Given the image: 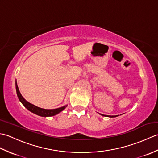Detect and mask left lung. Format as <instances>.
<instances>
[{
  "label": "left lung",
  "mask_w": 158,
  "mask_h": 158,
  "mask_svg": "<svg viewBox=\"0 0 158 158\" xmlns=\"http://www.w3.org/2000/svg\"><path fill=\"white\" fill-rule=\"evenodd\" d=\"M101 115H102V116H106L105 115H102V114H101ZM117 116H118V115H116V116H115V115H109V116H107V117H117Z\"/></svg>",
  "instance_id": "left-lung-1"
}]
</instances>
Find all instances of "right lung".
I'll return each instance as SVG.
<instances>
[{
	"label": "right lung",
	"instance_id": "1",
	"mask_svg": "<svg viewBox=\"0 0 158 158\" xmlns=\"http://www.w3.org/2000/svg\"><path fill=\"white\" fill-rule=\"evenodd\" d=\"M15 88H16V92L17 95H18V98L19 101L22 103V105L24 106L26 109L29 110L32 113L36 114V115H38L41 117H50V116H53L56 115L57 114L59 113L60 112L62 111V110L64 109L67 105L64 106L62 107H60V108H58L56 109H44L39 108L38 106H36L34 105H32V104L29 103L28 102L26 101V100L23 98L21 94L19 92V90L18 89V85H17V83L15 82Z\"/></svg>",
	"mask_w": 158,
	"mask_h": 158
}]
</instances>
